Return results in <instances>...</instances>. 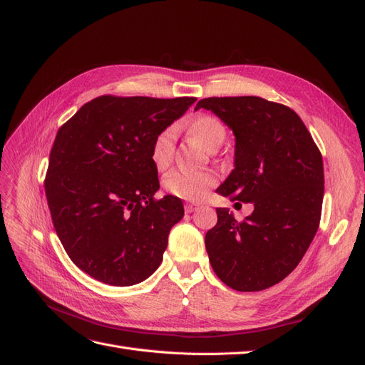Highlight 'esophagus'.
Returning <instances> with one entry per match:
<instances>
[{"mask_svg":"<svg viewBox=\"0 0 365 365\" xmlns=\"http://www.w3.org/2000/svg\"><path fill=\"white\" fill-rule=\"evenodd\" d=\"M184 208H185V213H189V215H190V213H193V212H195V210H196L197 207H196L195 204H185V207H184Z\"/></svg>","mask_w":365,"mask_h":365,"instance_id":"34e87169","label":"esophagus"}]
</instances>
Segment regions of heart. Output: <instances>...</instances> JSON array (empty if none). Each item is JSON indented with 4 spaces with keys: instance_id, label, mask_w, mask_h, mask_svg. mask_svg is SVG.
I'll return each instance as SVG.
<instances>
[{
    "instance_id": "b5f03b06",
    "label": "heart",
    "mask_w": 365,
    "mask_h": 365,
    "mask_svg": "<svg viewBox=\"0 0 365 365\" xmlns=\"http://www.w3.org/2000/svg\"><path fill=\"white\" fill-rule=\"evenodd\" d=\"M190 134L210 150H216L227 137L224 123L212 115H200L189 125ZM175 150V129L165 128L153 138L150 146V160L157 170L169 168ZM217 182L213 170H173L165 176L163 185L169 195L184 201H202L208 190Z\"/></svg>"
}]
</instances>
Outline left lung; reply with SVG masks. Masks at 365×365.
<instances>
[{"mask_svg":"<svg viewBox=\"0 0 365 365\" xmlns=\"http://www.w3.org/2000/svg\"><path fill=\"white\" fill-rule=\"evenodd\" d=\"M208 109L233 130L235 169L216 193L251 202L237 222L216 208L205 248L217 277L231 289H267L289 275L317 233L324 195L323 158L291 108L256 96L208 97Z\"/></svg>","mask_w":365,"mask_h":365,"instance_id":"1","label":"left lung"}]
</instances>
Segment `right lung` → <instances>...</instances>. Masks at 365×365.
<instances>
[{
  "label": "right lung",
  "mask_w": 365,
  "mask_h": 365,
  "mask_svg": "<svg viewBox=\"0 0 365 365\" xmlns=\"http://www.w3.org/2000/svg\"><path fill=\"white\" fill-rule=\"evenodd\" d=\"M195 102L101 96L58 130L47 202L65 251L93 279L130 286L160 267L184 207L170 195L153 197L160 182L150 146Z\"/></svg>",
  "instance_id": "obj_1"
}]
</instances>
